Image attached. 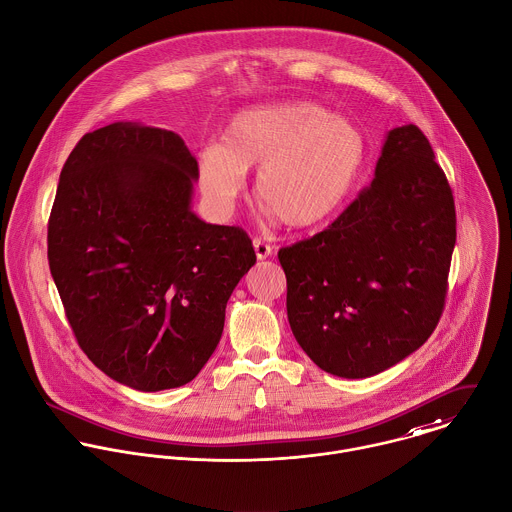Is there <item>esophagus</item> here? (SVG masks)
Returning <instances> with one entry per match:
<instances>
[{
    "label": "esophagus",
    "mask_w": 512,
    "mask_h": 512,
    "mask_svg": "<svg viewBox=\"0 0 512 512\" xmlns=\"http://www.w3.org/2000/svg\"><path fill=\"white\" fill-rule=\"evenodd\" d=\"M254 252H256V258H258V260H266V258L272 256V246L266 244V242L260 240V238H254Z\"/></svg>",
    "instance_id": "34e87169"
}]
</instances>
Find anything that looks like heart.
Here are the masks:
<instances>
[{
  "mask_svg": "<svg viewBox=\"0 0 512 512\" xmlns=\"http://www.w3.org/2000/svg\"><path fill=\"white\" fill-rule=\"evenodd\" d=\"M365 163V137L349 121L306 101L270 103L238 113L224 143L198 153V184L220 216L244 192L246 171H258V198L290 228L332 218Z\"/></svg>",
  "mask_w": 512,
  "mask_h": 512,
  "instance_id": "b5f03b06",
  "label": "heart"
}]
</instances>
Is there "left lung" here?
Returning a JSON list of instances; mask_svg holds the SVG:
<instances>
[{
  "label": "left lung",
  "mask_w": 512,
  "mask_h": 512,
  "mask_svg": "<svg viewBox=\"0 0 512 512\" xmlns=\"http://www.w3.org/2000/svg\"><path fill=\"white\" fill-rule=\"evenodd\" d=\"M455 240L453 192L427 137L389 131L371 184L324 232L278 252L294 338L338 377L399 363L439 324Z\"/></svg>",
  "instance_id": "left-lung-1"
}]
</instances>
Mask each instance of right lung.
I'll return each mask as SVG.
<instances>
[{
  "mask_svg": "<svg viewBox=\"0 0 512 512\" xmlns=\"http://www.w3.org/2000/svg\"><path fill=\"white\" fill-rule=\"evenodd\" d=\"M194 180L184 141L141 123L87 133L59 176L47 258L67 320L103 373L139 391L198 375L256 262L242 228L192 212Z\"/></svg>",
  "mask_w": 512,
  "mask_h": 512,
  "instance_id": "1",
  "label": "right lung"
}]
</instances>
